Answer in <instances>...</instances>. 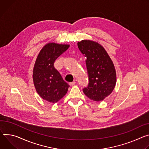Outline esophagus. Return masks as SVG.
Instances as JSON below:
<instances>
[{
	"mask_svg": "<svg viewBox=\"0 0 149 149\" xmlns=\"http://www.w3.org/2000/svg\"><path fill=\"white\" fill-rule=\"evenodd\" d=\"M75 84H76V82H75V81H72V82H70V83H69V85H70V86H74Z\"/></svg>",
	"mask_w": 149,
	"mask_h": 149,
	"instance_id": "esophagus-1",
	"label": "esophagus"
}]
</instances>
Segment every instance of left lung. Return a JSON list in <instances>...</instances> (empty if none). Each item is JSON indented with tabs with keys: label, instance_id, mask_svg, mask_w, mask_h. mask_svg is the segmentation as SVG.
<instances>
[{
	"label": "left lung",
	"instance_id": "1",
	"mask_svg": "<svg viewBox=\"0 0 149 149\" xmlns=\"http://www.w3.org/2000/svg\"><path fill=\"white\" fill-rule=\"evenodd\" d=\"M79 50L86 57L89 84L83 89L91 100L101 101L113 91L117 81L114 65L105 48L97 42L81 40Z\"/></svg>",
	"mask_w": 149,
	"mask_h": 149
}]
</instances>
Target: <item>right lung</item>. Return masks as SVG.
Masks as SVG:
<instances>
[{
  "label": "right lung",
  "mask_w": 149,
  "mask_h": 149,
  "mask_svg": "<svg viewBox=\"0 0 149 149\" xmlns=\"http://www.w3.org/2000/svg\"><path fill=\"white\" fill-rule=\"evenodd\" d=\"M69 46L48 43L41 49L36 59L32 74L34 84L40 96L49 102H58L67 93L70 87L54 66L56 60Z\"/></svg>",
  "instance_id": "right-lung-1"
}]
</instances>
